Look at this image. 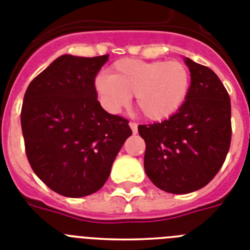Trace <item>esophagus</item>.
<instances>
[{"instance_id": "obj_1", "label": "esophagus", "mask_w": 250, "mask_h": 250, "mask_svg": "<svg viewBox=\"0 0 250 250\" xmlns=\"http://www.w3.org/2000/svg\"><path fill=\"white\" fill-rule=\"evenodd\" d=\"M129 126H130V129L133 130L134 134H137V131H138V124L137 123H133V121H130Z\"/></svg>"}]
</instances>
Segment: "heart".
Here are the masks:
<instances>
[{
    "label": "heart",
    "mask_w": 250,
    "mask_h": 250,
    "mask_svg": "<svg viewBox=\"0 0 250 250\" xmlns=\"http://www.w3.org/2000/svg\"><path fill=\"white\" fill-rule=\"evenodd\" d=\"M111 75L94 79L104 110L116 113L135 97L138 110L150 121L168 119L180 110L190 89V73L180 61L123 59L112 65Z\"/></svg>",
    "instance_id": "obj_1"
}]
</instances>
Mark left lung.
Returning <instances> with one entry per match:
<instances>
[{"instance_id": "obj_1", "label": "left lung", "mask_w": 250, "mask_h": 250, "mask_svg": "<svg viewBox=\"0 0 250 250\" xmlns=\"http://www.w3.org/2000/svg\"><path fill=\"white\" fill-rule=\"evenodd\" d=\"M190 89L180 110L161 123L139 125L144 170L161 190L187 194L206 187L224 165L231 143L230 97L209 67L185 59Z\"/></svg>"}]
</instances>
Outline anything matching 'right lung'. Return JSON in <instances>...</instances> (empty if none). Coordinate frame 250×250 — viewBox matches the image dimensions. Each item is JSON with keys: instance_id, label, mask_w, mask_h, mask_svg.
Returning <instances> with one entry per match:
<instances>
[{"instance_id": "right-lung-1", "label": "right lung", "mask_w": 250, "mask_h": 250, "mask_svg": "<svg viewBox=\"0 0 250 250\" xmlns=\"http://www.w3.org/2000/svg\"><path fill=\"white\" fill-rule=\"evenodd\" d=\"M108 55H63L30 82L21 107L25 153L37 176L70 198L93 194L104 185L129 121L104 111L94 79Z\"/></svg>"}]
</instances>
